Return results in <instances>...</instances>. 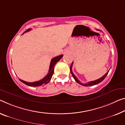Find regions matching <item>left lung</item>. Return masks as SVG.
Masks as SVG:
<instances>
[{"label":"left lung","instance_id":"1","mask_svg":"<svg viewBox=\"0 0 125 125\" xmlns=\"http://www.w3.org/2000/svg\"><path fill=\"white\" fill-rule=\"evenodd\" d=\"M98 31H99L98 30H97ZM73 62H72V65H71L70 66V72H71V73H72V75L73 76V77L74 78V79H75V80L78 83L81 84V85H83V86H85V87H88V86H92V85H96V84H98L99 83H100L101 82H102L103 81V80L104 79V78L106 77V76L107 75V74H108L109 71L108 72H107L106 73H105L104 75H103V76H102V77L101 78L98 79L97 80H94V81H92V82H89L88 83H85V84H83V83H82L81 82H80L79 80L78 79V78L76 77V76L72 72V66H73Z\"/></svg>","mask_w":125,"mask_h":125}]
</instances>
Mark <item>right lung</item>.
Returning <instances> with one entry per match:
<instances>
[{
    "label": "right lung",
    "instance_id": "add662e5",
    "mask_svg": "<svg viewBox=\"0 0 125 125\" xmlns=\"http://www.w3.org/2000/svg\"><path fill=\"white\" fill-rule=\"evenodd\" d=\"M31 29H28L27 31H26L23 33H26V32L29 31ZM63 56V55H60L58 56H56L55 57H53V58L52 59L51 61V63H50V68H49V73L48 74L46 75V76H45V77H44L42 79L39 80V81H37V82H25L24 80H22L20 79V81L21 82H22L23 83H24L26 84L28 86H31V87H38V86H41V85H44L45 84H47L50 81L51 79L52 78V76L53 74V71H54V67L55 64L58 62V61L60 60V59L62 58Z\"/></svg>",
    "mask_w": 125,
    "mask_h": 125
}]
</instances>
